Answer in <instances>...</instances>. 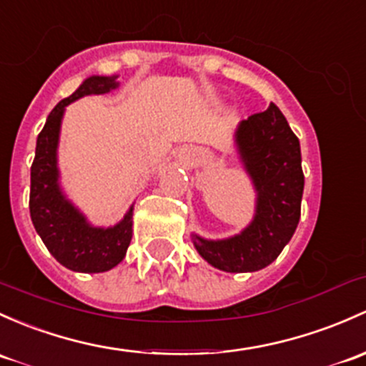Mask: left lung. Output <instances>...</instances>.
I'll list each match as a JSON object with an SVG mask.
<instances>
[{
    "instance_id": "8db88e82",
    "label": "left lung",
    "mask_w": 366,
    "mask_h": 366,
    "mask_svg": "<svg viewBox=\"0 0 366 366\" xmlns=\"http://www.w3.org/2000/svg\"><path fill=\"white\" fill-rule=\"evenodd\" d=\"M234 147L256 191L252 221L238 234L207 240L193 233L199 256L222 272H257L277 259L300 221L302 152L282 112L270 103L238 124Z\"/></svg>"
}]
</instances>
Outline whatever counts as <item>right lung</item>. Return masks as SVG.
<instances>
[{
  "instance_id": "right-lung-1",
  "label": "right lung",
  "mask_w": 366,
  "mask_h": 366,
  "mask_svg": "<svg viewBox=\"0 0 366 366\" xmlns=\"http://www.w3.org/2000/svg\"><path fill=\"white\" fill-rule=\"evenodd\" d=\"M117 87V75H92L71 96L61 99L38 134L36 152L31 164L29 212L34 229L63 267L82 274L109 272L124 259L133 237V205L117 224L99 228L92 226L66 198L59 184L57 167L61 122L70 103L84 96L107 94Z\"/></svg>"
}]
</instances>
